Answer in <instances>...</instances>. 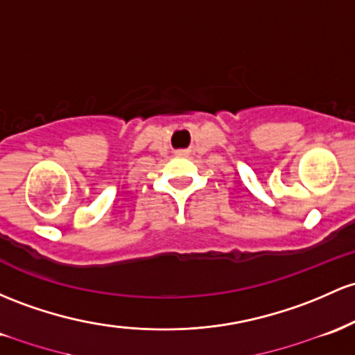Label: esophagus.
Wrapping results in <instances>:
<instances>
[{"label":"esophagus","instance_id":"34e87169","mask_svg":"<svg viewBox=\"0 0 355 355\" xmlns=\"http://www.w3.org/2000/svg\"><path fill=\"white\" fill-rule=\"evenodd\" d=\"M175 155H177V157H187V155H189V151H187V150H177V151H175Z\"/></svg>","mask_w":355,"mask_h":355}]
</instances>
